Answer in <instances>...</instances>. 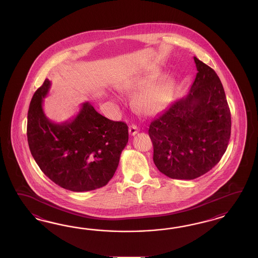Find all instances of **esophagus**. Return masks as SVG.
I'll return each instance as SVG.
<instances>
[{
    "label": "esophagus",
    "mask_w": 258,
    "mask_h": 258,
    "mask_svg": "<svg viewBox=\"0 0 258 258\" xmlns=\"http://www.w3.org/2000/svg\"><path fill=\"white\" fill-rule=\"evenodd\" d=\"M128 133H130V134H131L132 136H134L135 134H137V133H138V127H137V125H131L130 128H128Z\"/></svg>",
    "instance_id": "34e87169"
}]
</instances>
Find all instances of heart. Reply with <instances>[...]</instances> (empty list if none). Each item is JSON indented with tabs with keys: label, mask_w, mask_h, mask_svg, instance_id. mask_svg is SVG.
I'll return each instance as SVG.
<instances>
[{
	"label": "heart",
	"mask_w": 258,
	"mask_h": 258,
	"mask_svg": "<svg viewBox=\"0 0 258 258\" xmlns=\"http://www.w3.org/2000/svg\"><path fill=\"white\" fill-rule=\"evenodd\" d=\"M159 78L155 73H149L134 78L122 86L125 92L142 90L133 99V107L137 112L144 115H153L164 109L174 92L175 82L165 78L153 84Z\"/></svg>",
	"instance_id": "heart-1"
}]
</instances>
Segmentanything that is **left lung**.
Here are the masks:
<instances>
[{
	"label": "left lung",
	"instance_id": "obj_1",
	"mask_svg": "<svg viewBox=\"0 0 258 258\" xmlns=\"http://www.w3.org/2000/svg\"><path fill=\"white\" fill-rule=\"evenodd\" d=\"M197 76L189 94L149 125L153 162L171 179L194 180L219 163L231 136V112L216 72L194 56Z\"/></svg>",
	"mask_w": 258,
	"mask_h": 258
}]
</instances>
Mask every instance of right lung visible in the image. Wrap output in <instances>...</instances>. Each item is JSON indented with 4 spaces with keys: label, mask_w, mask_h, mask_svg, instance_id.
<instances>
[{
    "label": "right lung",
    "mask_w": 258,
    "mask_h": 258,
    "mask_svg": "<svg viewBox=\"0 0 258 258\" xmlns=\"http://www.w3.org/2000/svg\"><path fill=\"white\" fill-rule=\"evenodd\" d=\"M51 86L45 79L32 97L27 114V141L41 171L55 184L74 192L105 186L117 169L128 141L127 125L104 117L85 102L78 115L60 124L42 109Z\"/></svg>",
    "instance_id": "obj_1"
}]
</instances>
